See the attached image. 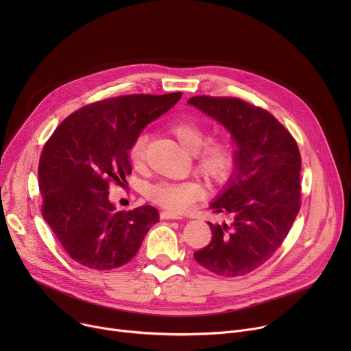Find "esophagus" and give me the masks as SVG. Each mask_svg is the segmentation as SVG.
<instances>
[{"label": "esophagus", "instance_id": "obj_1", "mask_svg": "<svg viewBox=\"0 0 351 351\" xmlns=\"http://www.w3.org/2000/svg\"><path fill=\"white\" fill-rule=\"evenodd\" d=\"M161 219H182L180 215L178 214H173V213H168V211H162L161 213Z\"/></svg>", "mask_w": 351, "mask_h": 351}]
</instances>
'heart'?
I'll list each match as a JSON object with an SVG mask.
<instances>
[{
    "mask_svg": "<svg viewBox=\"0 0 351 351\" xmlns=\"http://www.w3.org/2000/svg\"><path fill=\"white\" fill-rule=\"evenodd\" d=\"M169 133L176 138L183 149L194 154L195 169L211 182H222L228 178L233 167V148L226 140H214L206 144V132L197 122L178 119L169 123ZM148 134L140 133L129 149V158L134 168H141L145 162ZM147 197L172 213H184L194 203L204 197L203 186L189 180L180 183H160L148 187Z\"/></svg>",
    "mask_w": 351,
    "mask_h": 351,
    "instance_id": "b5f03b06",
    "label": "heart"
}]
</instances>
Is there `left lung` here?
<instances>
[{
    "mask_svg": "<svg viewBox=\"0 0 351 351\" xmlns=\"http://www.w3.org/2000/svg\"><path fill=\"white\" fill-rule=\"evenodd\" d=\"M187 104L221 123L236 145L232 173L210 204L230 222H208L213 239L194 260L219 276H243L272 257L300 211L298 147L274 115L239 98L198 95Z\"/></svg>",
    "mask_w": 351,
    "mask_h": 351,
    "instance_id": "8db88e82",
    "label": "left lung"
}]
</instances>
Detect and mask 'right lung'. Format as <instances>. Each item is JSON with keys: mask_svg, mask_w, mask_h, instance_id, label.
I'll return each mask as SVG.
<instances>
[{"mask_svg": "<svg viewBox=\"0 0 351 351\" xmlns=\"http://www.w3.org/2000/svg\"><path fill=\"white\" fill-rule=\"evenodd\" d=\"M180 97L132 94L86 106L45 143L38 164L43 218L76 263L97 271L122 267L160 221L152 206L118 211L108 184L126 180L132 143Z\"/></svg>", "mask_w": 351, "mask_h": 351, "instance_id": "1", "label": "right lung"}]
</instances>
